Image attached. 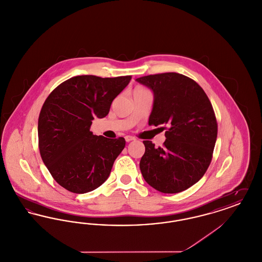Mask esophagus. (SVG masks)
<instances>
[{"label": "esophagus", "instance_id": "1", "mask_svg": "<svg viewBox=\"0 0 262 262\" xmlns=\"http://www.w3.org/2000/svg\"><path fill=\"white\" fill-rule=\"evenodd\" d=\"M125 141L126 142H129V141H133V140H135L136 138L134 137H132V136H126V137H125Z\"/></svg>", "mask_w": 262, "mask_h": 262}]
</instances>
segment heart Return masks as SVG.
<instances>
[{"label":"heart","instance_id":"heart-1","mask_svg":"<svg viewBox=\"0 0 262 262\" xmlns=\"http://www.w3.org/2000/svg\"><path fill=\"white\" fill-rule=\"evenodd\" d=\"M145 88H140V86H137V88H136V89L134 90V91H139V90H144Z\"/></svg>","mask_w":262,"mask_h":262}]
</instances>
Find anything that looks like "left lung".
I'll use <instances>...</instances> for the list:
<instances>
[{
  "mask_svg": "<svg viewBox=\"0 0 262 262\" xmlns=\"http://www.w3.org/2000/svg\"><path fill=\"white\" fill-rule=\"evenodd\" d=\"M137 81L154 94L148 125L166 129L161 147L143 141L141 174L160 192H181L198 183L211 162L218 130L211 102L193 79L181 74L146 75Z\"/></svg>",
  "mask_w": 262,
  "mask_h": 262,
  "instance_id": "1",
  "label": "left lung"
}]
</instances>
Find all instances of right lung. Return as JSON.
Returning <instances> with one entry per match:
<instances>
[{"instance_id":"add662e5","label":"right lung","mask_w":262,"mask_h":262,"mask_svg":"<svg viewBox=\"0 0 262 262\" xmlns=\"http://www.w3.org/2000/svg\"><path fill=\"white\" fill-rule=\"evenodd\" d=\"M132 76L78 75L63 81L45 100L38 119L40 155L54 180L74 193L100 187L125 148L124 137L94 136V118H104Z\"/></svg>"}]
</instances>
